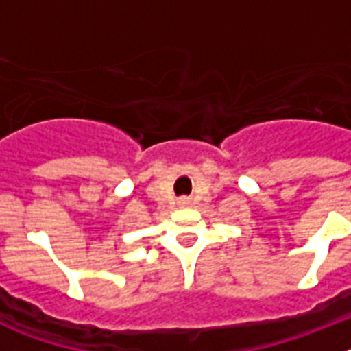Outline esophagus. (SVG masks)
I'll list each match as a JSON object with an SVG mask.
<instances>
[{"label": "esophagus", "mask_w": 351, "mask_h": 351, "mask_svg": "<svg viewBox=\"0 0 351 351\" xmlns=\"http://www.w3.org/2000/svg\"><path fill=\"white\" fill-rule=\"evenodd\" d=\"M178 206H182V208H184V206H189V198H180V200H178Z\"/></svg>", "instance_id": "1"}]
</instances>
